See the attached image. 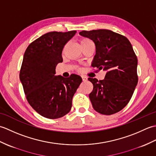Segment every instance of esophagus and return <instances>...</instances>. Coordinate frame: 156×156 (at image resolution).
Wrapping results in <instances>:
<instances>
[{
    "label": "esophagus",
    "instance_id": "esophagus-1",
    "mask_svg": "<svg viewBox=\"0 0 156 156\" xmlns=\"http://www.w3.org/2000/svg\"><path fill=\"white\" fill-rule=\"evenodd\" d=\"M82 80H83V82H86L87 80V78L85 76H82Z\"/></svg>",
    "mask_w": 156,
    "mask_h": 156
}]
</instances>
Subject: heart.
<instances>
[{"label":"heart","mask_w":156,"mask_h":156,"mask_svg":"<svg viewBox=\"0 0 156 156\" xmlns=\"http://www.w3.org/2000/svg\"><path fill=\"white\" fill-rule=\"evenodd\" d=\"M88 43H91V41L90 40H88L87 39H82V40L80 41V44H88Z\"/></svg>","instance_id":"b5f03b06"}]
</instances>
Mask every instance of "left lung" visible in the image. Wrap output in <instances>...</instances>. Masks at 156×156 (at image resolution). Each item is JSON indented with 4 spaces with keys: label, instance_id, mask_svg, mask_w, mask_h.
<instances>
[{
    "label": "left lung",
    "instance_id": "8db88e82",
    "mask_svg": "<svg viewBox=\"0 0 156 156\" xmlns=\"http://www.w3.org/2000/svg\"><path fill=\"white\" fill-rule=\"evenodd\" d=\"M93 41L96 54L92 66L106 72L105 79L88 78L93 84L89 94L94 110L106 115L122 110L133 94L138 82L137 58L127 37L108 29L79 33Z\"/></svg>",
    "mask_w": 156,
    "mask_h": 156
}]
</instances>
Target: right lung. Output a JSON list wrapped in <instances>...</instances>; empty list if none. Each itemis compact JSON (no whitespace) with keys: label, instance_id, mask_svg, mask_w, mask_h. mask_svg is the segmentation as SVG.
Segmentation results:
<instances>
[{"label":"right lung","instance_id":"1","mask_svg":"<svg viewBox=\"0 0 156 156\" xmlns=\"http://www.w3.org/2000/svg\"><path fill=\"white\" fill-rule=\"evenodd\" d=\"M76 31L49 32L29 45L23 56L19 78L26 98L34 110L45 118L64 117L71 110L73 96L82 81L80 76H55L63 62V48Z\"/></svg>","mask_w":156,"mask_h":156}]
</instances>
